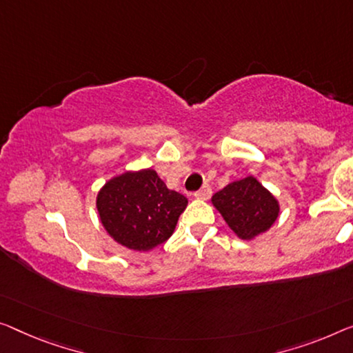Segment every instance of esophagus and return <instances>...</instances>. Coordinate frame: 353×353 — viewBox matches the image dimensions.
<instances>
[{
  "mask_svg": "<svg viewBox=\"0 0 353 353\" xmlns=\"http://www.w3.org/2000/svg\"><path fill=\"white\" fill-rule=\"evenodd\" d=\"M210 194H212V188H210V185H208V183H206V185H203L196 193H194V198L209 199Z\"/></svg>",
  "mask_w": 353,
  "mask_h": 353,
  "instance_id": "34e87169",
  "label": "esophagus"
}]
</instances>
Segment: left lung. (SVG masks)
Wrapping results in <instances>:
<instances>
[{
  "label": "left lung",
  "mask_w": 353,
  "mask_h": 353,
  "mask_svg": "<svg viewBox=\"0 0 353 353\" xmlns=\"http://www.w3.org/2000/svg\"><path fill=\"white\" fill-rule=\"evenodd\" d=\"M212 204L241 239L265 233L279 215L277 199L252 176L228 183L214 194Z\"/></svg>",
  "instance_id": "left-lung-1"
}]
</instances>
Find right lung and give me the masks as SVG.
<instances>
[{"instance_id":"obj_1","label":"right lung","mask_w":353,"mask_h":353,"mask_svg":"<svg viewBox=\"0 0 353 353\" xmlns=\"http://www.w3.org/2000/svg\"><path fill=\"white\" fill-rule=\"evenodd\" d=\"M187 203L183 194L166 188L154 170L110 179L97 198L104 228L133 250H150L170 239Z\"/></svg>"}]
</instances>
